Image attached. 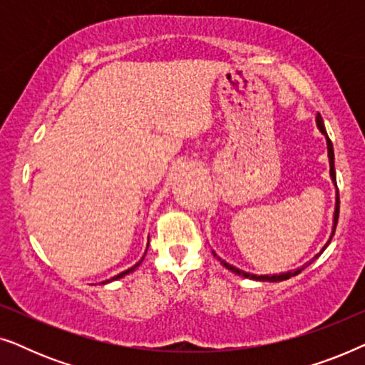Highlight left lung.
Masks as SVG:
<instances>
[{
	"mask_svg": "<svg viewBox=\"0 0 365 365\" xmlns=\"http://www.w3.org/2000/svg\"><path fill=\"white\" fill-rule=\"evenodd\" d=\"M316 123H317V128H319V131H321L324 136H326V141H327V156H329V168H331V171H329V174H331V179H332V182H334V186H336V209H334V221H332V232H331V237H329V241L324 244L322 246V249L321 251H319L316 256H314L311 261H309L307 264H304L302 267H299V269H296V271H287V272H281V274H272V276H257V274H251V272H246V271H241V269H237V267H234V266H231V264L229 262H226V261H222L221 257L217 256L216 252L212 251V254L214 256L217 257V261L222 264L224 267L227 269V271H231V272H234V274H237V276H242V277H247V279H254V281H269V282H281V281H286V279H289V277H292V276H297L299 272H302V269L304 267H307L309 264H311L314 259H317L319 256H321V254L324 252V249H326L329 244H331V239H332V236H334V232H336V227H337V219H339V189H337V181H336V168H334V148H332V143H331V139H329V136H327V133H326V128H324V121H322V118H321V114H317L316 116Z\"/></svg>",
	"mask_w": 365,
	"mask_h": 365,
	"instance_id": "8db88e82",
	"label": "left lung"
}]
</instances>
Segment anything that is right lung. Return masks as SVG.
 Masks as SVG:
<instances>
[{
  "label": "right lung",
  "mask_w": 365,
  "mask_h": 365,
  "mask_svg": "<svg viewBox=\"0 0 365 365\" xmlns=\"http://www.w3.org/2000/svg\"><path fill=\"white\" fill-rule=\"evenodd\" d=\"M146 251H148V249H146ZM144 256H146V254H144ZM144 256L141 257V261H139V262H136V264H134V266H133V267H129V269H128V271H124V272H121V274H118V276H114V277H111V279H108V281H104L103 284H108V282H111V281H118V279H121V277H124V276H126V274H129V272H133V271H134V269H136V267L139 266V264H141V262H143V259H144Z\"/></svg>",
  "instance_id": "1"
}]
</instances>
